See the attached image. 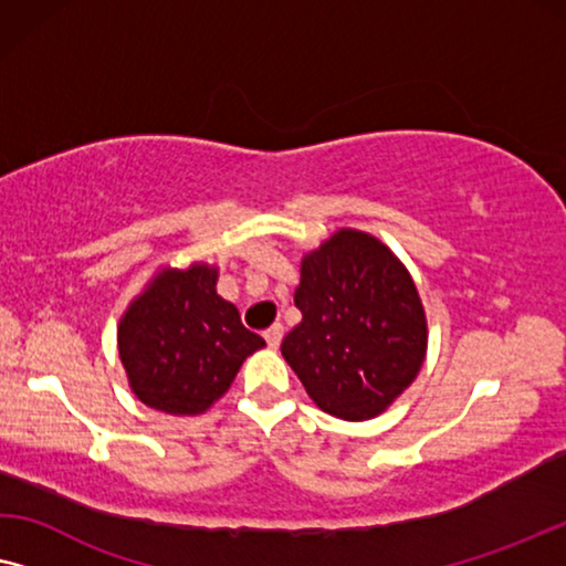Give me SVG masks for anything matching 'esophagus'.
I'll return each instance as SVG.
<instances>
[{"label":"esophagus","mask_w":566,"mask_h":566,"mask_svg":"<svg viewBox=\"0 0 566 566\" xmlns=\"http://www.w3.org/2000/svg\"><path fill=\"white\" fill-rule=\"evenodd\" d=\"M282 336H284V328H282L280 323H274L272 328H266V331H264V338H266L269 348H280V344H282Z\"/></svg>","instance_id":"esophagus-1"}]
</instances>
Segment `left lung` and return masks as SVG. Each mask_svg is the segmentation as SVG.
<instances>
[{
	"label": "left lung",
	"mask_w": 566,
	"mask_h": 566,
	"mask_svg": "<svg viewBox=\"0 0 566 566\" xmlns=\"http://www.w3.org/2000/svg\"><path fill=\"white\" fill-rule=\"evenodd\" d=\"M300 325L282 356L328 416H379L426 359L423 305L408 269L377 238L338 230L302 259Z\"/></svg>",
	"instance_id": "left-lung-1"
}]
</instances>
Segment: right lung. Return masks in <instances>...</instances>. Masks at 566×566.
I'll return each mask as SVG.
<instances>
[{
	"label": "right lung",
	"instance_id": "obj_1",
	"mask_svg": "<svg viewBox=\"0 0 566 566\" xmlns=\"http://www.w3.org/2000/svg\"><path fill=\"white\" fill-rule=\"evenodd\" d=\"M218 272L166 269L127 307L117 346L135 397L169 416H197L228 392L264 338L214 292Z\"/></svg>",
	"mask_w": 566,
	"mask_h": 566
}]
</instances>
